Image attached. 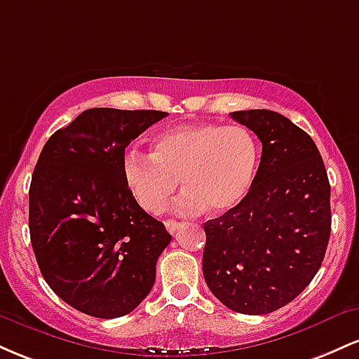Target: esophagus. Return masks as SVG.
<instances>
[{"label": "esophagus", "instance_id": "obj_1", "mask_svg": "<svg viewBox=\"0 0 359 359\" xmlns=\"http://www.w3.org/2000/svg\"><path fill=\"white\" fill-rule=\"evenodd\" d=\"M165 228H167V231L170 233V234H174L177 229L180 228V222H177V221H174V219H167L165 221Z\"/></svg>", "mask_w": 359, "mask_h": 359}]
</instances>
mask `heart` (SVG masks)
<instances>
[{"instance_id": "obj_1", "label": "heart", "mask_w": 359, "mask_h": 359, "mask_svg": "<svg viewBox=\"0 0 359 359\" xmlns=\"http://www.w3.org/2000/svg\"><path fill=\"white\" fill-rule=\"evenodd\" d=\"M259 163L258 140L243 126L212 123L182 125L154 140L151 154L128 150L123 175L128 191L147 212H160L175 192L182 212L208 208L214 214L233 211L246 199Z\"/></svg>"}]
</instances>
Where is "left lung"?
<instances>
[{"label":"left lung","mask_w":359,"mask_h":359,"mask_svg":"<svg viewBox=\"0 0 359 359\" xmlns=\"http://www.w3.org/2000/svg\"><path fill=\"white\" fill-rule=\"evenodd\" d=\"M231 118L262 142L253 187L233 211L204 224L203 271L234 312L270 314L292 302L320 269L331 234V185L314 140L269 109Z\"/></svg>","instance_id":"8db88e82"}]
</instances>
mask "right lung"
Masks as SVG:
<instances>
[{"mask_svg":"<svg viewBox=\"0 0 359 359\" xmlns=\"http://www.w3.org/2000/svg\"><path fill=\"white\" fill-rule=\"evenodd\" d=\"M154 109L93 108L48 138L30 192V240L45 282L93 317L130 314L150 294L172 236L128 191L123 156Z\"/></svg>","mask_w":359,"mask_h":359,"instance_id":"obj_1","label":"right lung"}]
</instances>
